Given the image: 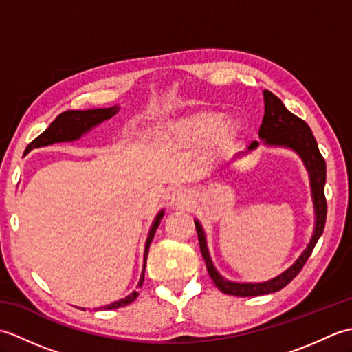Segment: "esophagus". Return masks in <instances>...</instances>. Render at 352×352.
Segmentation results:
<instances>
[{"mask_svg": "<svg viewBox=\"0 0 352 352\" xmlns=\"http://www.w3.org/2000/svg\"><path fill=\"white\" fill-rule=\"evenodd\" d=\"M192 193L186 189H175L170 193L169 201L174 207H189L192 204Z\"/></svg>", "mask_w": 352, "mask_h": 352, "instance_id": "1", "label": "esophagus"}]
</instances>
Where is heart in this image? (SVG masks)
<instances>
[{
    "label": "heart",
    "mask_w": 352,
    "mask_h": 352,
    "mask_svg": "<svg viewBox=\"0 0 352 352\" xmlns=\"http://www.w3.org/2000/svg\"><path fill=\"white\" fill-rule=\"evenodd\" d=\"M222 126V116L204 111L169 122L157 134V144L166 153H178L213 140Z\"/></svg>",
    "instance_id": "1"
}]
</instances>
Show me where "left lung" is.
Returning a JSON list of instances; mask_svg holds the SVG:
<instances>
[{"label": "left lung", "mask_w": 352, "mask_h": 352, "mask_svg": "<svg viewBox=\"0 0 352 352\" xmlns=\"http://www.w3.org/2000/svg\"><path fill=\"white\" fill-rule=\"evenodd\" d=\"M265 116L263 122L260 125L258 138L263 139L265 145L269 146H284L290 148L301 157L305 168L309 170L310 175V186H311V197H313V206H315V231H313L311 241L307 248L302 251V254L298 260L292 265L289 269H286L283 274L275 276L272 280H267L263 283H234L228 281L216 271L213 266V261L208 254L207 242L204 230L201 227V223L195 219V227L198 233L199 248L201 254L206 260V266L208 275L213 280L221 292L227 295L234 296H258L266 294H274V292L281 290L284 286L295 278L300 274L305 261L311 256V251L318 243L319 237L324 233L325 219H327V199H325V180H327V166L322 154L319 153L318 142L313 136L310 126L305 124L302 119L295 116L294 113L284 107V104L278 96H275L272 92L265 91ZM258 146V142L254 140L248 146V151L256 149Z\"/></svg>", "instance_id": "1"}]
</instances>
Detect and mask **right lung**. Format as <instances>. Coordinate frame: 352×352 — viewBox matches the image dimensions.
<instances>
[{"mask_svg": "<svg viewBox=\"0 0 352 352\" xmlns=\"http://www.w3.org/2000/svg\"><path fill=\"white\" fill-rule=\"evenodd\" d=\"M119 111V107H109V109H94V110H66L63 113L58 115L54 121L50 124V126L45 130L41 136H37L33 142H30L25 153H30L34 148H41V146H48L52 144H57V142H72L77 140L85 133L89 130H92L94 126L101 124L102 121H107L113 115H116ZM163 218V210L155 216V219L151 226V230H149V234L145 243V252H144V269H142V275L138 287H140L144 284V276H145V266H146V257H148V250L149 245H151V241L154 239L155 230L160 226V219ZM138 292L134 290L129 296L122 298V300L111 302L109 305H102V307H98L96 310H113L124 307V305H129L138 298ZM85 310V309H83Z\"/></svg>", "mask_w": 352, "mask_h": 352, "instance_id": "right-lung-1", "label": "right lung"}]
</instances>
